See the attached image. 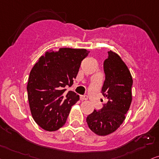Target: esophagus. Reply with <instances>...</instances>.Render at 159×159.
Listing matches in <instances>:
<instances>
[{
    "label": "esophagus",
    "instance_id": "1",
    "mask_svg": "<svg viewBox=\"0 0 159 159\" xmlns=\"http://www.w3.org/2000/svg\"><path fill=\"white\" fill-rule=\"evenodd\" d=\"M80 99L81 100H86L88 99V97L86 95H81L80 96Z\"/></svg>",
    "mask_w": 159,
    "mask_h": 159
}]
</instances>
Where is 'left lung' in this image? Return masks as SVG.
I'll list each match as a JSON object with an SVG mask.
<instances>
[{
  "label": "left lung",
  "mask_w": 159,
  "mask_h": 159,
  "mask_svg": "<svg viewBox=\"0 0 159 159\" xmlns=\"http://www.w3.org/2000/svg\"><path fill=\"white\" fill-rule=\"evenodd\" d=\"M108 54L103 63L106 79L101 91L107 103L86 117L90 130L98 136L108 135L121 125L132 101L130 70L117 53L110 51Z\"/></svg>",
  "instance_id": "1"
}]
</instances>
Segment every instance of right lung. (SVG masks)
<instances>
[{"label": "right lung", "instance_id": "obj_1", "mask_svg": "<svg viewBox=\"0 0 159 159\" xmlns=\"http://www.w3.org/2000/svg\"><path fill=\"white\" fill-rule=\"evenodd\" d=\"M89 53L69 48L50 50L31 69L28 99L32 117L43 129L55 131L65 124L72 106L79 100L74 92L66 94L65 86L73 85L82 60Z\"/></svg>", "mask_w": 159, "mask_h": 159}]
</instances>
